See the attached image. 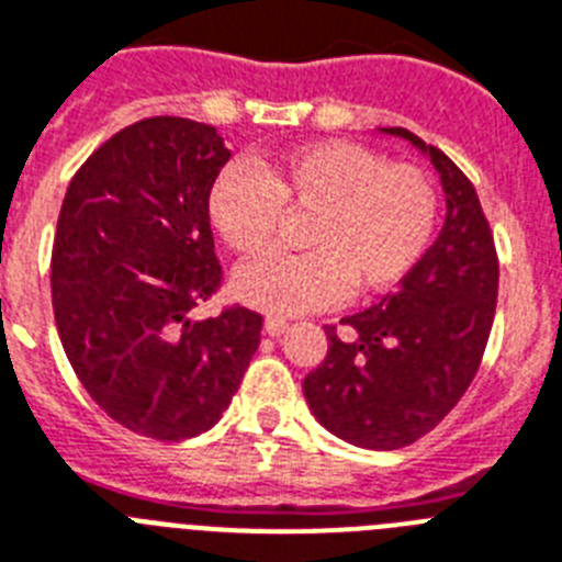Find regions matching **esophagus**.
<instances>
[{
    "mask_svg": "<svg viewBox=\"0 0 562 562\" xmlns=\"http://www.w3.org/2000/svg\"><path fill=\"white\" fill-rule=\"evenodd\" d=\"M289 331V323L282 317H266V334L268 337H282V334Z\"/></svg>",
    "mask_w": 562,
    "mask_h": 562,
    "instance_id": "1",
    "label": "esophagus"
}]
</instances>
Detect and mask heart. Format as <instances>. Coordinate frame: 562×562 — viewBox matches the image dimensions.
<instances>
[{"mask_svg":"<svg viewBox=\"0 0 562 562\" xmlns=\"http://www.w3.org/2000/svg\"><path fill=\"white\" fill-rule=\"evenodd\" d=\"M282 214H308L300 257H262L234 273L251 308L291 317L391 289L417 266L437 216L426 173L353 143H311L251 171L228 165L209 193L214 231L237 254L266 251Z\"/></svg>","mask_w":562,"mask_h":562,"instance_id":"obj_1","label":"heart"}]
</instances>
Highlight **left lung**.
<instances>
[{
    "mask_svg": "<svg viewBox=\"0 0 562 562\" xmlns=\"http://www.w3.org/2000/svg\"><path fill=\"white\" fill-rule=\"evenodd\" d=\"M417 148L440 177L446 216L397 291L328 328V353L303 380L311 414L357 449H403L431 431L477 374L497 305V254L477 191L442 150L405 128H380Z\"/></svg>",
    "mask_w": 562,
    "mask_h": 562,
    "instance_id": "1",
    "label": "left lung"
}]
</instances>
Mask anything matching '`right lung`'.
I'll return each instance as SVG.
<instances>
[{"mask_svg":"<svg viewBox=\"0 0 562 562\" xmlns=\"http://www.w3.org/2000/svg\"><path fill=\"white\" fill-rule=\"evenodd\" d=\"M231 159L214 125L134 122L70 179L50 294L79 383L108 417L154 440L209 431L237 394L262 317L193 319L220 285L209 193Z\"/></svg>","mask_w":562,"mask_h":562,"instance_id":"right-lung-1","label":"right lung"}]
</instances>
